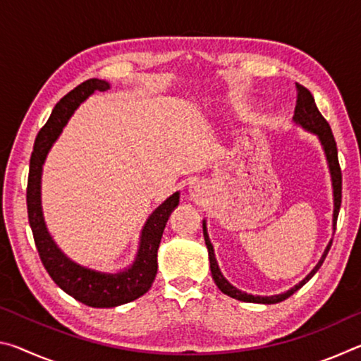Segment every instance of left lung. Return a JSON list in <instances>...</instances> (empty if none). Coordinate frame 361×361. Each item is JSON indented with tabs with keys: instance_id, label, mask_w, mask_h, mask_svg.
<instances>
[{
	"instance_id": "1",
	"label": "left lung",
	"mask_w": 361,
	"mask_h": 361,
	"mask_svg": "<svg viewBox=\"0 0 361 361\" xmlns=\"http://www.w3.org/2000/svg\"><path fill=\"white\" fill-rule=\"evenodd\" d=\"M296 89H298V100H296V108H295V116H293V121H295V124L301 126L304 130L314 133V135H317V138H319L323 152H325L329 175H331L333 202H334V210H333V231H334L336 221H338L339 209H341V197H342V175H341V167H339V161H338V148H336V142H334L331 127H329L326 119L323 118L322 113L319 111V108H317L312 94H310L309 90L301 84H296ZM202 229H204L205 245H207V250H209L212 277H213V280H215L218 288L221 290L224 295H228L234 299H239V301L256 302V304H277L280 301H285L286 298H290L293 293L298 291L302 285L307 283L309 280L314 277V274L319 271L320 266L323 264V261H325L329 248H331V243H333V240H329V243L325 248V252H323V255H322L320 261L317 262V266L307 274V277H304L301 282L293 286V288H290L285 293H280V295H274V296H255V295H248V293H245V291L237 290L234 285H231L228 282V279H226L221 274V271H219V266H218L216 258H215V250H213L209 232H207L205 219L202 221Z\"/></svg>"
}]
</instances>
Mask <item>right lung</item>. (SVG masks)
I'll return each mask as SVG.
<instances>
[{"mask_svg":"<svg viewBox=\"0 0 361 361\" xmlns=\"http://www.w3.org/2000/svg\"><path fill=\"white\" fill-rule=\"evenodd\" d=\"M108 89L109 82L92 78L79 84L57 103L52 109L51 118L35 140L27 186L28 221L42 266L66 295L89 307L99 309L116 307V305L135 301L151 288L157 274V248L162 239V232L166 229L170 213L180 204V192L176 191L151 213L140 234L135 259L129 267L114 274L78 264L59 248L56 240L49 234L41 205L42 166L52 145L56 143L78 106L95 90L103 92Z\"/></svg>","mask_w":361,"mask_h":361,"instance_id":"obj_1","label":"right lung"}]
</instances>
